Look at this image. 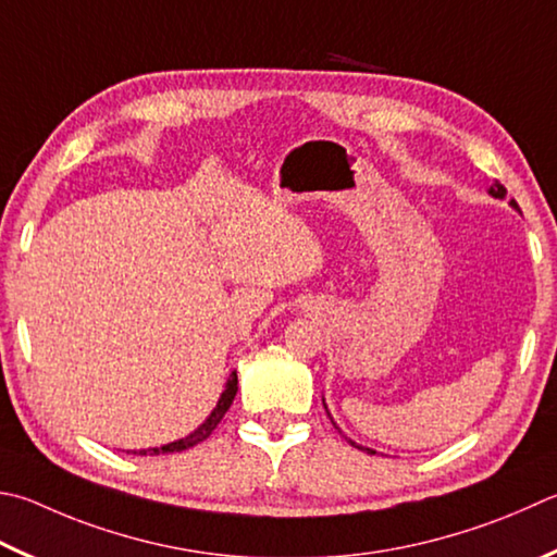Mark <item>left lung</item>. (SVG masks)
Returning <instances> with one entry per match:
<instances>
[{"mask_svg":"<svg viewBox=\"0 0 557 557\" xmlns=\"http://www.w3.org/2000/svg\"><path fill=\"white\" fill-rule=\"evenodd\" d=\"M490 195H492V197H497V199H504V197H507V187H504V185H502V182H497V180H494V185L490 187ZM509 205H511L513 209H517V211H519V205H517V201H513V199H511V201H509ZM323 407H326V404H323ZM331 421H333V419H331ZM333 426H336V423H333ZM336 429H338V426H336ZM348 443H350V446H356V448H360V450L375 453V450H370V448H362V446H358V443H352V441H348Z\"/></svg>","mask_w":557,"mask_h":557,"instance_id":"obj_1","label":"left lung"}]
</instances>
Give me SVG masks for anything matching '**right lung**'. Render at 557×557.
Masks as SVG:
<instances>
[{
    "instance_id": "obj_1",
    "label": "right lung",
    "mask_w": 557,
    "mask_h": 557,
    "mask_svg": "<svg viewBox=\"0 0 557 557\" xmlns=\"http://www.w3.org/2000/svg\"><path fill=\"white\" fill-rule=\"evenodd\" d=\"M236 392H238V375H236V370H234V372H231V375H228V380H226V389L221 392V399L216 401L214 411L209 413V419H207L205 423H201V426H199L197 431H191L189 436H185V438H180V441L168 443V446H160V448H148V450H131V453H136V455L180 453V450H187V448H191V446H197V443H201V441H207V438L211 436V431H214V429L219 426V421L224 419V413L228 411L231 404H234Z\"/></svg>"
}]
</instances>
